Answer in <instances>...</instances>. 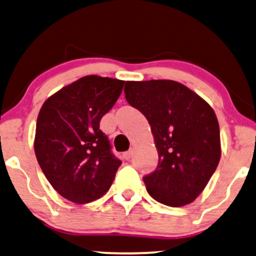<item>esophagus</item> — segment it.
<instances>
[{"label":"esophagus","instance_id":"esophagus-1","mask_svg":"<svg viewBox=\"0 0 256 256\" xmlns=\"http://www.w3.org/2000/svg\"><path fill=\"white\" fill-rule=\"evenodd\" d=\"M132 154H134V151H132V150L125 152V154H124V158H125L126 160H130V158L132 157Z\"/></svg>","mask_w":256,"mask_h":256}]
</instances>
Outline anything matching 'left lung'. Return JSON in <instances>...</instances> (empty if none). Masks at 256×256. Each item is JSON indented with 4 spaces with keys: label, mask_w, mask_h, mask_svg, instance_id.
Here are the masks:
<instances>
[{
    "label": "left lung",
    "mask_w": 256,
    "mask_h": 256,
    "mask_svg": "<svg viewBox=\"0 0 256 256\" xmlns=\"http://www.w3.org/2000/svg\"><path fill=\"white\" fill-rule=\"evenodd\" d=\"M125 98L145 116L158 151V166L143 180L157 202L182 206L203 192L221 158L214 110L174 80L126 82Z\"/></svg>",
    "instance_id": "1"
}]
</instances>
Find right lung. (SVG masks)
Returning <instances> with one entry per match:
<instances>
[{
  "mask_svg": "<svg viewBox=\"0 0 256 256\" xmlns=\"http://www.w3.org/2000/svg\"><path fill=\"white\" fill-rule=\"evenodd\" d=\"M122 80L86 76L44 102L35 131V156L61 196L78 204L102 197L122 162L99 128L100 119L120 96Z\"/></svg>",
  "mask_w": 256,
  "mask_h": 256,
  "instance_id": "1",
  "label": "right lung"
}]
</instances>
